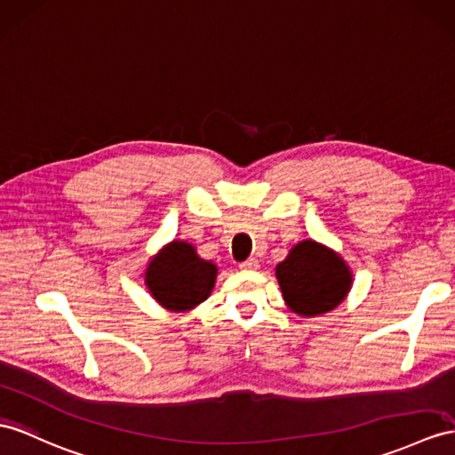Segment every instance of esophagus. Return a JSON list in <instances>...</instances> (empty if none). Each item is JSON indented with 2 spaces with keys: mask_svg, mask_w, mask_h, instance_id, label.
<instances>
[{
  "mask_svg": "<svg viewBox=\"0 0 455 455\" xmlns=\"http://www.w3.org/2000/svg\"><path fill=\"white\" fill-rule=\"evenodd\" d=\"M259 260L257 259H249V260H245V262H241L239 264V268L241 270H259Z\"/></svg>",
  "mask_w": 455,
  "mask_h": 455,
  "instance_id": "1",
  "label": "esophagus"
}]
</instances>
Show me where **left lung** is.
<instances>
[{
  "mask_svg": "<svg viewBox=\"0 0 455 455\" xmlns=\"http://www.w3.org/2000/svg\"><path fill=\"white\" fill-rule=\"evenodd\" d=\"M275 278L287 308L305 318L334 311L353 285L347 262L313 239L291 247L285 260L275 266Z\"/></svg>",
  "mask_w": 455,
  "mask_h": 455,
  "instance_id": "1",
  "label": "left lung"
}]
</instances>
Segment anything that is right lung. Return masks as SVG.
I'll return each instance as SVG.
<instances>
[{
  "mask_svg": "<svg viewBox=\"0 0 455 455\" xmlns=\"http://www.w3.org/2000/svg\"><path fill=\"white\" fill-rule=\"evenodd\" d=\"M214 262L198 257L187 241H172L152 257L144 270V283L152 299L172 313L193 311L210 297L216 283Z\"/></svg>",
  "mask_w": 455,
  "mask_h": 455,
  "instance_id": "obj_1",
  "label": "right lung"
}]
</instances>
